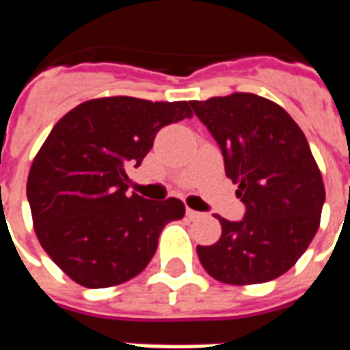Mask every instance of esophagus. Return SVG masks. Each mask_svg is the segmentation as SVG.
Here are the masks:
<instances>
[{
	"label": "esophagus",
	"instance_id": "esophagus-1",
	"mask_svg": "<svg viewBox=\"0 0 350 350\" xmlns=\"http://www.w3.org/2000/svg\"><path fill=\"white\" fill-rule=\"evenodd\" d=\"M185 215H187L189 219H198V217H202V213L197 212V210H191V208H187V210H185Z\"/></svg>",
	"mask_w": 350,
	"mask_h": 350
}]
</instances>
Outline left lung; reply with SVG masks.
I'll return each instance as SVG.
<instances>
[{
	"mask_svg": "<svg viewBox=\"0 0 350 350\" xmlns=\"http://www.w3.org/2000/svg\"><path fill=\"white\" fill-rule=\"evenodd\" d=\"M217 140L225 172L245 204L242 221L217 215L221 238L198 245L204 270L227 285L283 275L321 225L324 183L306 135L285 108L255 93L189 103Z\"/></svg>",
	"mask_w": 350,
	"mask_h": 350,
	"instance_id": "obj_1",
	"label": "left lung"
}]
</instances>
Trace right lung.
Instances as JSON below:
<instances>
[{
	"label": "right lung",
	"mask_w": 350,
	"mask_h": 350,
	"mask_svg": "<svg viewBox=\"0 0 350 350\" xmlns=\"http://www.w3.org/2000/svg\"><path fill=\"white\" fill-rule=\"evenodd\" d=\"M187 100L127 95L80 103L54 125L27 174V200L42 250L88 288L129 281L144 270L180 198L127 195V168L140 167L165 125L191 118Z\"/></svg>",
	"instance_id": "add662e5"
}]
</instances>
